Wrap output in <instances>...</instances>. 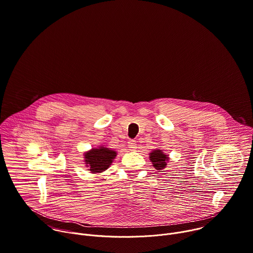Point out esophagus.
Listing matches in <instances>:
<instances>
[{
	"instance_id": "obj_1",
	"label": "esophagus",
	"mask_w": 253,
	"mask_h": 253,
	"mask_svg": "<svg viewBox=\"0 0 253 253\" xmlns=\"http://www.w3.org/2000/svg\"><path fill=\"white\" fill-rule=\"evenodd\" d=\"M128 148L131 150V151H135L137 149V144H136V141L134 140H130L128 142Z\"/></svg>"
}]
</instances>
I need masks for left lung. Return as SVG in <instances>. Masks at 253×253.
<instances>
[{
	"label": "left lung",
	"mask_w": 253,
	"mask_h": 253,
	"mask_svg": "<svg viewBox=\"0 0 253 253\" xmlns=\"http://www.w3.org/2000/svg\"><path fill=\"white\" fill-rule=\"evenodd\" d=\"M149 158H150V161L152 162L153 167L158 171L164 170L165 168L167 167V164L169 163V160H170L168 154L164 153V151L161 150V149L153 150L149 154Z\"/></svg>",
	"instance_id": "8db88e82"
}]
</instances>
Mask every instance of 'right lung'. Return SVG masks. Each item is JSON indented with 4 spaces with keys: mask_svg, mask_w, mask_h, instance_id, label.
Masks as SVG:
<instances>
[{
    "mask_svg": "<svg viewBox=\"0 0 253 253\" xmlns=\"http://www.w3.org/2000/svg\"><path fill=\"white\" fill-rule=\"evenodd\" d=\"M84 164L92 174H100L106 171L112 165L117 156V152L105 146L92 148L84 153Z\"/></svg>",
    "mask_w": 253,
    "mask_h": 253,
    "instance_id": "add662e5",
    "label": "right lung"
}]
</instances>
